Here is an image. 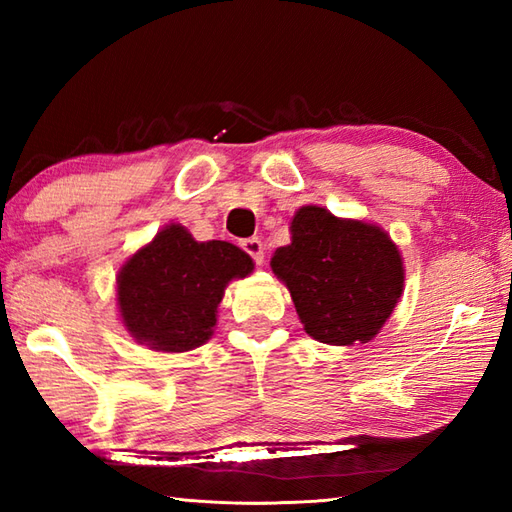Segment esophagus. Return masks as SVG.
<instances>
[{
    "mask_svg": "<svg viewBox=\"0 0 512 512\" xmlns=\"http://www.w3.org/2000/svg\"><path fill=\"white\" fill-rule=\"evenodd\" d=\"M242 248H244V253H248L250 257H253L255 264H259V266L264 264V244H262V239H259V237H248V239H244V242H242Z\"/></svg>",
    "mask_w": 512,
    "mask_h": 512,
    "instance_id": "obj_1",
    "label": "esophagus"
}]
</instances>
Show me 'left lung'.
<instances>
[{"mask_svg": "<svg viewBox=\"0 0 512 512\" xmlns=\"http://www.w3.org/2000/svg\"><path fill=\"white\" fill-rule=\"evenodd\" d=\"M290 233L270 268L288 286L303 330L328 345L372 341L405 286L396 244L380 226L341 220L323 206H301Z\"/></svg>", "mask_w": 512, "mask_h": 512, "instance_id": "1", "label": "left lung"}]
</instances>
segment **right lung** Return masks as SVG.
I'll return each mask as SVG.
<instances>
[{"label":"right lung","instance_id":"add662e5","mask_svg":"<svg viewBox=\"0 0 512 512\" xmlns=\"http://www.w3.org/2000/svg\"><path fill=\"white\" fill-rule=\"evenodd\" d=\"M253 259L228 242H195L169 224L127 259L116 301L127 332L156 352H189L213 336L228 281L253 273Z\"/></svg>","mask_w":512,"mask_h":512}]
</instances>
